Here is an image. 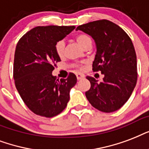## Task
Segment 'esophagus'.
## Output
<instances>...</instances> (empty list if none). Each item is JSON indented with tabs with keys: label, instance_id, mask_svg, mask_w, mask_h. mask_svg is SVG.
Returning a JSON list of instances; mask_svg holds the SVG:
<instances>
[{
	"label": "esophagus",
	"instance_id": "34e87169",
	"mask_svg": "<svg viewBox=\"0 0 149 149\" xmlns=\"http://www.w3.org/2000/svg\"><path fill=\"white\" fill-rule=\"evenodd\" d=\"M76 75H77V79H78V80H81V79L84 78V75H83L82 74L78 73Z\"/></svg>",
	"mask_w": 149,
	"mask_h": 149
}]
</instances>
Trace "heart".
I'll list each match as a JSON object with an SVG mask.
<instances>
[{
    "instance_id": "obj_1",
    "label": "heart",
    "mask_w": 149,
    "mask_h": 149,
    "mask_svg": "<svg viewBox=\"0 0 149 149\" xmlns=\"http://www.w3.org/2000/svg\"><path fill=\"white\" fill-rule=\"evenodd\" d=\"M76 41L78 42V43L80 45L81 47H82L83 48L88 44L89 42H91V38L86 34H79V35L76 36H75ZM55 51L56 54H57V56L59 57L62 58L64 55V42L61 40L56 43L55 45ZM78 67H80V65H77Z\"/></svg>"
}]
</instances>
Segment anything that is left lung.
Listing matches in <instances>:
<instances>
[{
  "instance_id": "left-lung-1",
  "label": "left lung",
  "mask_w": 149,
  "mask_h": 149,
  "mask_svg": "<svg viewBox=\"0 0 149 149\" xmlns=\"http://www.w3.org/2000/svg\"><path fill=\"white\" fill-rule=\"evenodd\" d=\"M76 30L95 40L97 50L93 70L104 74L100 83L92 76L86 77L91 83L86 98L100 111H116L128 100L138 79L137 57L131 38L119 25L106 19L79 25Z\"/></svg>"
}]
</instances>
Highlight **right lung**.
Here are the masks:
<instances>
[{
    "instance_id": "add662e5",
    "label": "right lung",
    "mask_w": 149,
    "mask_h": 149,
    "mask_svg": "<svg viewBox=\"0 0 149 149\" xmlns=\"http://www.w3.org/2000/svg\"><path fill=\"white\" fill-rule=\"evenodd\" d=\"M75 29L74 26H37L26 33L17 43L13 77L23 102L36 115L53 117L66 108L70 90L77 78L69 73L67 78L52 75L61 58L55 45Z\"/></svg>"
}]
</instances>
